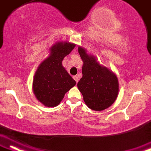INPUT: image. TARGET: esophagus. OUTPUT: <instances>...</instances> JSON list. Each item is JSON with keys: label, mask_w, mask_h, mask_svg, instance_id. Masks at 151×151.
<instances>
[{"label": "esophagus", "mask_w": 151, "mask_h": 151, "mask_svg": "<svg viewBox=\"0 0 151 151\" xmlns=\"http://www.w3.org/2000/svg\"><path fill=\"white\" fill-rule=\"evenodd\" d=\"M73 79L75 80L76 83H78V81H79V78H78V77L77 76H73Z\"/></svg>", "instance_id": "34e87169"}]
</instances>
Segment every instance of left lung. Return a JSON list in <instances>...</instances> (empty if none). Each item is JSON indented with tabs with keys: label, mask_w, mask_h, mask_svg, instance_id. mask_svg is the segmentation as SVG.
<instances>
[{
	"label": "left lung",
	"mask_w": 151,
	"mask_h": 151,
	"mask_svg": "<svg viewBox=\"0 0 151 151\" xmlns=\"http://www.w3.org/2000/svg\"><path fill=\"white\" fill-rule=\"evenodd\" d=\"M78 53L83 66V77L78 83V88L88 108L103 111L111 106L118 96V78L111 70L99 64L95 57L88 55L83 47H78Z\"/></svg>",
	"instance_id": "obj_1"
}]
</instances>
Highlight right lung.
I'll return each mask as SVG.
<instances>
[{
    "mask_svg": "<svg viewBox=\"0 0 151 151\" xmlns=\"http://www.w3.org/2000/svg\"><path fill=\"white\" fill-rule=\"evenodd\" d=\"M76 45L59 42L50 48V55L39 65L33 81V91L39 101L47 107L58 106L76 81L62 66V61Z\"/></svg>",
    "mask_w": 151,
    "mask_h": 151,
    "instance_id": "obj_1",
    "label": "right lung"
}]
</instances>
